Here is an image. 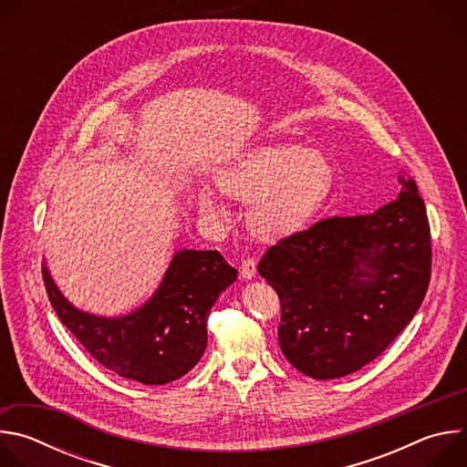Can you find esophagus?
Masks as SVG:
<instances>
[{
  "label": "esophagus",
  "instance_id": "obj_1",
  "mask_svg": "<svg viewBox=\"0 0 467 467\" xmlns=\"http://www.w3.org/2000/svg\"><path fill=\"white\" fill-rule=\"evenodd\" d=\"M240 275H242V279H245V281H249V279H253V277L256 275V262H254L253 258H245V260H242V265H240Z\"/></svg>",
  "mask_w": 467,
  "mask_h": 467
}]
</instances>
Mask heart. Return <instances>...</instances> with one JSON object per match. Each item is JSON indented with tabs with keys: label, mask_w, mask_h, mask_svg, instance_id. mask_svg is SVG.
Here are the masks:
<instances>
[{
	"label": "heart",
	"mask_w": 467,
	"mask_h": 467,
	"mask_svg": "<svg viewBox=\"0 0 467 467\" xmlns=\"http://www.w3.org/2000/svg\"><path fill=\"white\" fill-rule=\"evenodd\" d=\"M337 170L319 151L297 144H268L249 150L214 173L229 197L247 199V225L264 240H281L306 229L337 188ZM202 214L227 222L225 203L209 188H199Z\"/></svg>",
	"instance_id": "obj_1"
}]
</instances>
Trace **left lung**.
I'll use <instances>...</instances> for the list:
<instances>
[{"label": "left lung", "mask_w": 467, "mask_h": 467, "mask_svg": "<svg viewBox=\"0 0 467 467\" xmlns=\"http://www.w3.org/2000/svg\"><path fill=\"white\" fill-rule=\"evenodd\" d=\"M373 214L328 218L270 247L258 274L281 299L279 346L317 380L375 360L420 310L431 281V229L412 177Z\"/></svg>", "instance_id": "left-lung-1"}]
</instances>
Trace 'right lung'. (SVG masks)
<instances>
[{
    "label": "right lung",
    "instance_id": "1",
    "mask_svg": "<svg viewBox=\"0 0 467 467\" xmlns=\"http://www.w3.org/2000/svg\"><path fill=\"white\" fill-rule=\"evenodd\" d=\"M238 272L218 251H177L153 296L129 314L98 316L72 305L42 277L53 310L79 344L107 369L148 386L186 375L207 349V319Z\"/></svg>",
    "mask_w": 467,
    "mask_h": 467
}]
</instances>
